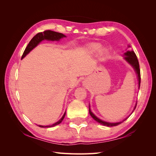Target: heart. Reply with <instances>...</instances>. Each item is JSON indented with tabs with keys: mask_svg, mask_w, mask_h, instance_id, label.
<instances>
[{
	"mask_svg": "<svg viewBox=\"0 0 156 156\" xmlns=\"http://www.w3.org/2000/svg\"><path fill=\"white\" fill-rule=\"evenodd\" d=\"M101 48V45L100 44H95V43L91 44L88 47V51L90 53H96L100 50ZM102 52L103 53H105V50H103Z\"/></svg>",
	"mask_w": 156,
	"mask_h": 156,
	"instance_id": "obj_1",
	"label": "heart"
}]
</instances>
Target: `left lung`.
Wrapping results in <instances>:
<instances>
[{"mask_svg":"<svg viewBox=\"0 0 156 156\" xmlns=\"http://www.w3.org/2000/svg\"><path fill=\"white\" fill-rule=\"evenodd\" d=\"M128 48H131L130 45H128ZM124 59L128 62L130 65L132 66L135 69V71L136 73V75H137V77H138V81H139V88H140V68H139V61L137 59V57L135 55V53H134L133 51H127L126 53H124ZM136 106V103L134 107V110L135 109ZM89 113L90 115H91V116L93 118V119L95 120L96 122H99V123L105 126H108V127H111V126H116L120 124L121 123H122L124 121H125L127 119H124L122 122H116V123H111V122H105L101 120H100V119H98V117H96L95 115H94L92 112L91 111L90 108V105H89Z\"/></svg>","mask_w":156,"mask_h":156,"instance_id":"left-lung-1","label":"left lung"}]
</instances>
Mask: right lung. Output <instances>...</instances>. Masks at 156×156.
<instances>
[{
    "label": "right lung",
    "instance_id": "1",
    "mask_svg": "<svg viewBox=\"0 0 156 156\" xmlns=\"http://www.w3.org/2000/svg\"><path fill=\"white\" fill-rule=\"evenodd\" d=\"M66 37V36L64 34H62V33L56 32L49 30H45L44 32L37 33L36 35H35L34 37H32V39L30 41L29 44H28V45L27 46L25 50L24 51V53H23V54L22 55L21 58H23L27 54H29L30 52L34 48H36V47L38 45L42 40H51V41H55V40L58 41L61 38H63V37ZM65 115H66V112H64V115L62 116V118H61L60 120H59L57 122H56V123L52 124L51 126H40V125H37V126L40 127H54L56 125L60 124L61 122H62V121L64 119Z\"/></svg>",
    "mask_w": 156,
    "mask_h": 156
}]
</instances>
